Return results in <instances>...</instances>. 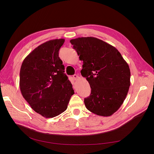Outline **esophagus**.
<instances>
[{
  "instance_id": "34e87169",
  "label": "esophagus",
  "mask_w": 154,
  "mask_h": 154,
  "mask_svg": "<svg viewBox=\"0 0 154 154\" xmlns=\"http://www.w3.org/2000/svg\"><path fill=\"white\" fill-rule=\"evenodd\" d=\"M78 78H79V76H78L77 74H74V75H73V79H74V80H77Z\"/></svg>"
}]
</instances>
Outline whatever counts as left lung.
<instances>
[{"mask_svg": "<svg viewBox=\"0 0 154 154\" xmlns=\"http://www.w3.org/2000/svg\"><path fill=\"white\" fill-rule=\"evenodd\" d=\"M70 42L83 61L81 74L90 83L87 109L101 116L112 115L120 108L130 86V70L113 46L92 37H79Z\"/></svg>", "mask_w": 154, "mask_h": 154, "instance_id": "left-lung-1", "label": "left lung"}]
</instances>
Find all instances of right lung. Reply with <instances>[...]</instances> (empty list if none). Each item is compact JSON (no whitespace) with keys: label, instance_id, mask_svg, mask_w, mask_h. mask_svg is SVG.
I'll list each match as a JSON object with an SVG mask.
<instances>
[{"label":"right lung","instance_id":"1","mask_svg":"<svg viewBox=\"0 0 154 154\" xmlns=\"http://www.w3.org/2000/svg\"><path fill=\"white\" fill-rule=\"evenodd\" d=\"M64 40L54 39L40 45L25 58L20 69V87L23 97L45 118L63 113L74 94L59 57Z\"/></svg>","mask_w":154,"mask_h":154}]
</instances>
